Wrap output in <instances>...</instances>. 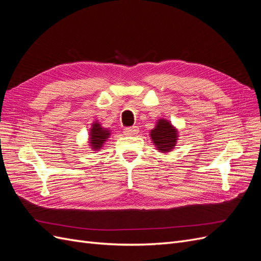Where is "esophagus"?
<instances>
[{"label":"esophagus","instance_id":"obj_1","mask_svg":"<svg viewBox=\"0 0 261 261\" xmlns=\"http://www.w3.org/2000/svg\"><path fill=\"white\" fill-rule=\"evenodd\" d=\"M138 127L137 126H133V127H128L124 129V134L127 136H135L138 134Z\"/></svg>","mask_w":261,"mask_h":261}]
</instances>
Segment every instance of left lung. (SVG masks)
<instances>
[{"label":"left lung","instance_id":"obj_1","mask_svg":"<svg viewBox=\"0 0 261 261\" xmlns=\"http://www.w3.org/2000/svg\"><path fill=\"white\" fill-rule=\"evenodd\" d=\"M153 144L160 152H169L174 148L177 141V130L169 121L161 118L156 122L155 127L150 132Z\"/></svg>","mask_w":261,"mask_h":261}]
</instances>
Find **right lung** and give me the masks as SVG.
Here are the masks:
<instances>
[{"instance_id":"add662e5","label":"right lung","mask_w":261,"mask_h":261,"mask_svg":"<svg viewBox=\"0 0 261 261\" xmlns=\"http://www.w3.org/2000/svg\"><path fill=\"white\" fill-rule=\"evenodd\" d=\"M110 130H108L107 128L101 127V125L98 122L92 123L91 129H90V146L93 150H99L102 146H103L105 141H107V139L110 136Z\"/></svg>"}]
</instances>
